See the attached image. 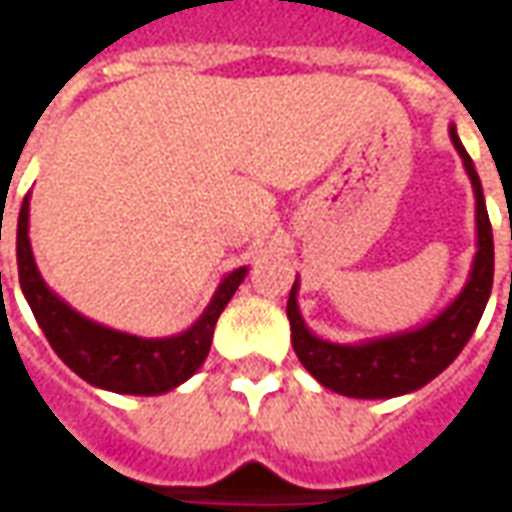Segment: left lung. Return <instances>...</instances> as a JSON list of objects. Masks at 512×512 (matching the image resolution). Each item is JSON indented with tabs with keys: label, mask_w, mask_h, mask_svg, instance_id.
<instances>
[{
	"label": "left lung",
	"mask_w": 512,
	"mask_h": 512,
	"mask_svg": "<svg viewBox=\"0 0 512 512\" xmlns=\"http://www.w3.org/2000/svg\"><path fill=\"white\" fill-rule=\"evenodd\" d=\"M450 139L463 169L472 180L474 191V222H477V252H474L472 271L461 293L444 310L422 323L419 329L384 334L362 343H332L307 329L299 310V277L290 288L288 321L290 340L299 362L307 367L318 384L332 389L337 395L362 397V400H384L417 392L419 386L439 376L441 370L455 362L463 345L477 329L483 318L485 304L494 285V235L485 211L483 183L477 178L472 158L458 139L455 126H450Z\"/></svg>",
	"instance_id": "8db88e82"
}]
</instances>
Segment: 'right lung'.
Listing matches in <instances>:
<instances>
[{"instance_id": "right-lung-1", "label": "right lung", "mask_w": 512, "mask_h": 512, "mask_svg": "<svg viewBox=\"0 0 512 512\" xmlns=\"http://www.w3.org/2000/svg\"><path fill=\"white\" fill-rule=\"evenodd\" d=\"M16 257L24 299L51 348L87 384L117 395H164L189 381L208 359L213 326L246 277V266L230 271L186 332L172 337H136L84 318L40 277L29 244V194L18 213Z\"/></svg>"}]
</instances>
